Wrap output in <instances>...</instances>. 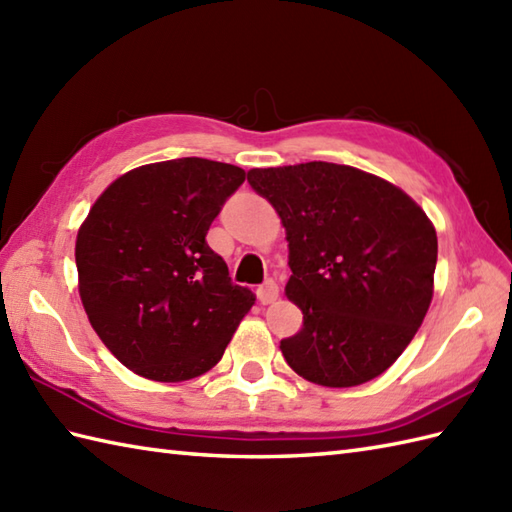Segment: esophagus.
<instances>
[{
  "mask_svg": "<svg viewBox=\"0 0 512 512\" xmlns=\"http://www.w3.org/2000/svg\"><path fill=\"white\" fill-rule=\"evenodd\" d=\"M277 297H279V286L275 284L273 279L270 281H266L264 286H259L257 288V299L264 303V306H268V303H273V301H277Z\"/></svg>",
  "mask_w": 512,
  "mask_h": 512,
  "instance_id": "obj_1",
  "label": "esophagus"
}]
</instances>
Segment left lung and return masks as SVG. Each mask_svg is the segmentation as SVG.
<instances>
[{
	"label": "left lung",
	"instance_id": "obj_1",
	"mask_svg": "<svg viewBox=\"0 0 512 512\" xmlns=\"http://www.w3.org/2000/svg\"><path fill=\"white\" fill-rule=\"evenodd\" d=\"M248 182L286 228L288 299L303 312L281 341L310 383L356 387L416 336L433 297L438 235L405 191L334 162L250 169Z\"/></svg>",
	"mask_w": 512,
	"mask_h": 512
}]
</instances>
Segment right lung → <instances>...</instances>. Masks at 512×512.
<instances>
[{"label":"right lung","instance_id":"add662e5","mask_svg":"<svg viewBox=\"0 0 512 512\" xmlns=\"http://www.w3.org/2000/svg\"><path fill=\"white\" fill-rule=\"evenodd\" d=\"M246 171L178 158L127 171L76 235L79 295L94 332L138 376L180 383L220 361L255 303L206 244Z\"/></svg>","mask_w":512,"mask_h":512}]
</instances>
